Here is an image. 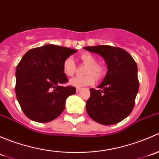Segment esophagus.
Listing matches in <instances>:
<instances>
[{"label":"esophagus","instance_id":"esophagus-1","mask_svg":"<svg viewBox=\"0 0 159 159\" xmlns=\"http://www.w3.org/2000/svg\"><path fill=\"white\" fill-rule=\"evenodd\" d=\"M81 89H80V88H77L76 91L77 92H80V91H81Z\"/></svg>","mask_w":159,"mask_h":159}]
</instances>
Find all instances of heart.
<instances>
[{
    "instance_id": "heart-1",
    "label": "heart",
    "mask_w": 159,
    "mask_h": 159,
    "mask_svg": "<svg viewBox=\"0 0 159 159\" xmlns=\"http://www.w3.org/2000/svg\"><path fill=\"white\" fill-rule=\"evenodd\" d=\"M79 60L86 65L84 74L86 75L75 77L70 80V85L81 88L84 86L91 85L94 82V78L100 80L105 76V68L102 64L98 63L97 58L91 53L85 52L79 55ZM62 70L64 74L68 77H72L76 71V65L71 57H67L62 64Z\"/></svg>"
}]
</instances>
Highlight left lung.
<instances>
[{"mask_svg":"<svg viewBox=\"0 0 159 159\" xmlns=\"http://www.w3.org/2000/svg\"><path fill=\"white\" fill-rule=\"evenodd\" d=\"M84 48L100 54L108 65V72L98 89H90L86 111L94 121L102 125L120 122L134 108L139 88L137 64L121 48L98 45Z\"/></svg>","mask_w":159,"mask_h":159,"instance_id":"1","label":"left lung"}]
</instances>
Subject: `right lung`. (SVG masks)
Returning a JSON list of instances; mask_svg holds the SVG:
<instances>
[{
  "label": "right lung",
  "instance_id": "obj_1",
  "mask_svg": "<svg viewBox=\"0 0 159 159\" xmlns=\"http://www.w3.org/2000/svg\"><path fill=\"white\" fill-rule=\"evenodd\" d=\"M76 50L54 44L30 49L16 68L15 92L25 115L37 122H48L62 113L73 86H60L68 81L62 70L63 61Z\"/></svg>",
  "mask_w": 159,
  "mask_h": 159
}]
</instances>
